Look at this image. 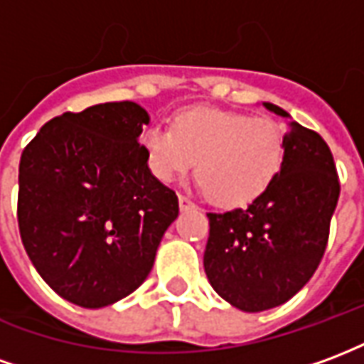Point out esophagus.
<instances>
[{"label": "esophagus", "instance_id": "34e87169", "mask_svg": "<svg viewBox=\"0 0 364 364\" xmlns=\"http://www.w3.org/2000/svg\"><path fill=\"white\" fill-rule=\"evenodd\" d=\"M179 208H181V210H189V208H195V203H193L189 197L179 195Z\"/></svg>", "mask_w": 364, "mask_h": 364}]
</instances>
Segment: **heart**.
I'll return each instance as SVG.
<instances>
[{
	"instance_id": "b5f03b06",
	"label": "heart",
	"mask_w": 364,
	"mask_h": 364,
	"mask_svg": "<svg viewBox=\"0 0 364 364\" xmlns=\"http://www.w3.org/2000/svg\"><path fill=\"white\" fill-rule=\"evenodd\" d=\"M142 146L151 173L164 183L189 173L197 159L206 197L220 206L259 197L279 173L284 154L282 128L273 119L210 107L181 111L171 128H146Z\"/></svg>"
}]
</instances>
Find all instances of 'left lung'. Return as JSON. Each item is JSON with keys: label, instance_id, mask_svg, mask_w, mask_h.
<instances>
[{"label": "left lung", "instance_id": "obj_1", "mask_svg": "<svg viewBox=\"0 0 364 364\" xmlns=\"http://www.w3.org/2000/svg\"><path fill=\"white\" fill-rule=\"evenodd\" d=\"M269 111L289 119L281 107ZM281 171L247 208L208 213L205 273L244 312L284 304L312 279L329 237L339 177L329 146L294 120L284 132Z\"/></svg>", "mask_w": 364, "mask_h": 364}]
</instances>
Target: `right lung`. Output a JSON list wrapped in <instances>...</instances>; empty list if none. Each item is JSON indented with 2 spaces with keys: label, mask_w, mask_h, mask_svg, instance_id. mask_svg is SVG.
<instances>
[{
  "label": "right lung",
  "mask_w": 364,
  "mask_h": 364,
  "mask_svg": "<svg viewBox=\"0 0 364 364\" xmlns=\"http://www.w3.org/2000/svg\"><path fill=\"white\" fill-rule=\"evenodd\" d=\"M148 112L101 103L48 120L19 164L17 220L28 259L56 294L103 308L134 292L179 214L138 142Z\"/></svg>",
  "instance_id": "obj_1"
}]
</instances>
